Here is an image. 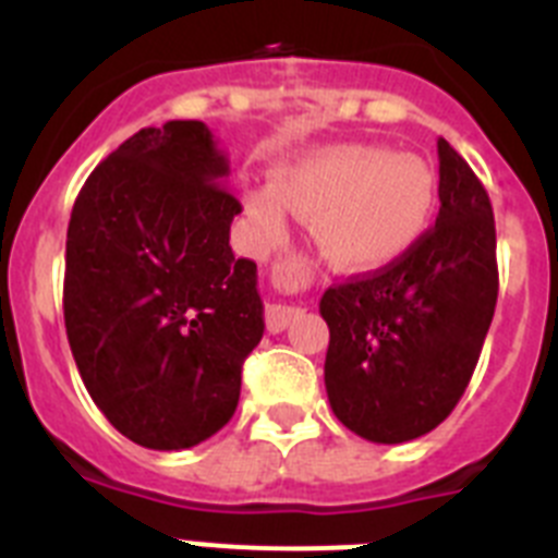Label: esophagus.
I'll return each mask as SVG.
<instances>
[{
	"label": "esophagus",
	"instance_id": "esophagus-1",
	"mask_svg": "<svg viewBox=\"0 0 558 558\" xmlns=\"http://www.w3.org/2000/svg\"><path fill=\"white\" fill-rule=\"evenodd\" d=\"M302 310L293 307V304H268L265 307V324H268L270 332H282V329L290 327V322L299 318Z\"/></svg>",
	"mask_w": 558,
	"mask_h": 558
}]
</instances>
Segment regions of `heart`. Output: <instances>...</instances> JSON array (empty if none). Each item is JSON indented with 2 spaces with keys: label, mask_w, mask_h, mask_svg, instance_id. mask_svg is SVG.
I'll use <instances>...</instances> for the list:
<instances>
[{
  "label": "heart",
  "mask_w": 558,
  "mask_h": 558,
  "mask_svg": "<svg viewBox=\"0 0 558 558\" xmlns=\"http://www.w3.org/2000/svg\"><path fill=\"white\" fill-rule=\"evenodd\" d=\"M438 175L416 153L347 145L313 153L248 195V215L268 243L284 215L315 223L324 263L340 274H374L411 254L438 211Z\"/></svg>",
  "instance_id": "1"
}]
</instances>
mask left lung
Masks as SVG:
<instances>
[{"instance_id": "1", "label": "left lung", "mask_w": 558, "mask_h": 558, "mask_svg": "<svg viewBox=\"0 0 558 558\" xmlns=\"http://www.w3.org/2000/svg\"><path fill=\"white\" fill-rule=\"evenodd\" d=\"M438 186L436 226L411 254L322 295L329 405L377 445L413 441L450 416L495 315V215L447 140H438Z\"/></svg>"}]
</instances>
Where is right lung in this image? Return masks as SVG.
I'll use <instances>...</instances> for the list:
<instances>
[{"label":"right lung","mask_w":558,"mask_h":558,"mask_svg":"<svg viewBox=\"0 0 558 558\" xmlns=\"http://www.w3.org/2000/svg\"><path fill=\"white\" fill-rule=\"evenodd\" d=\"M198 120L142 128L95 167L66 231L63 322L88 397L147 450H186L240 402L263 340L256 263L234 259L243 211Z\"/></svg>","instance_id":"add662e5"}]
</instances>
